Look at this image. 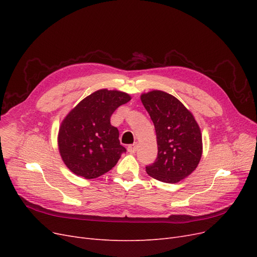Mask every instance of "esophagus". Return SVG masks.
I'll use <instances>...</instances> for the list:
<instances>
[{
  "mask_svg": "<svg viewBox=\"0 0 257 257\" xmlns=\"http://www.w3.org/2000/svg\"><path fill=\"white\" fill-rule=\"evenodd\" d=\"M137 148H138V145H137V143H135V144H133V145H130L128 147H127V151L130 152V153H135L136 151H137Z\"/></svg>",
  "mask_w": 257,
  "mask_h": 257,
  "instance_id": "obj_1",
  "label": "esophagus"
}]
</instances>
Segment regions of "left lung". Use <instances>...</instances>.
<instances>
[{
    "label": "left lung",
    "mask_w": 257,
    "mask_h": 257,
    "mask_svg": "<svg viewBox=\"0 0 257 257\" xmlns=\"http://www.w3.org/2000/svg\"><path fill=\"white\" fill-rule=\"evenodd\" d=\"M142 103L157 133L158 158L146 167L159 181L177 183L190 176L203 154V138L193 113L174 95L161 90L143 93Z\"/></svg>",
    "instance_id": "left-lung-1"
}]
</instances>
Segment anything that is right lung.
<instances>
[{"label":"right lung","instance_id":"add662e5","mask_svg":"<svg viewBox=\"0 0 257 257\" xmlns=\"http://www.w3.org/2000/svg\"><path fill=\"white\" fill-rule=\"evenodd\" d=\"M131 95L118 90L100 89L84 97L69 111L58 133L59 152L66 167L76 176L94 179L118 163L125 148L110 116Z\"/></svg>","mask_w":257,"mask_h":257}]
</instances>
